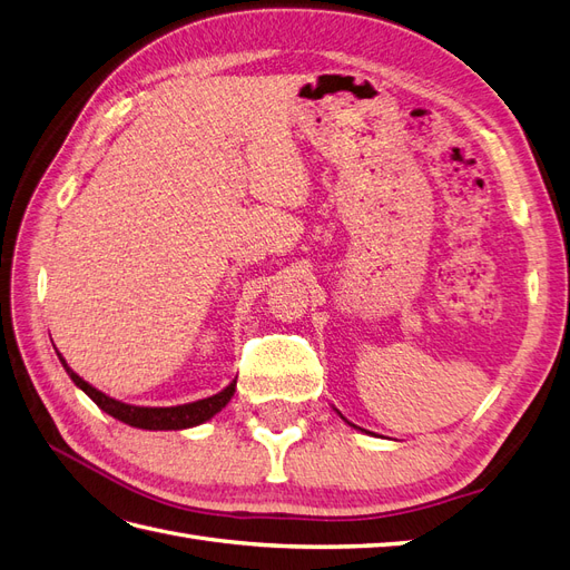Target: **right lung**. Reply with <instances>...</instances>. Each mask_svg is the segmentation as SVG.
Segmentation results:
<instances>
[{"instance_id":"1","label":"right lung","mask_w":570,"mask_h":570,"mask_svg":"<svg viewBox=\"0 0 570 570\" xmlns=\"http://www.w3.org/2000/svg\"><path fill=\"white\" fill-rule=\"evenodd\" d=\"M59 354V352H57ZM59 361L63 364L66 373L71 375V381L90 396V400L101 409L107 411L109 416L124 421L132 428H142V430H183V428H193L199 425L204 421H209L212 416L226 406L230 402V396L235 394V383L233 381L226 390L214 394V396H206V400L193 402V404H180V406H132V404H124V402H116L111 396H107L105 392L95 390L90 383H85L80 375H76L71 368H68L66 358L59 354Z\"/></svg>"}]
</instances>
